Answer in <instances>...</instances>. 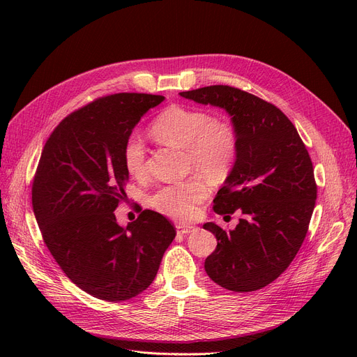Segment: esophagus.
I'll use <instances>...</instances> for the list:
<instances>
[{"instance_id": "1", "label": "esophagus", "mask_w": 357, "mask_h": 357, "mask_svg": "<svg viewBox=\"0 0 357 357\" xmlns=\"http://www.w3.org/2000/svg\"><path fill=\"white\" fill-rule=\"evenodd\" d=\"M194 230H195V227H192V226H181V224H178V226H176V231L181 236H186V234L194 231Z\"/></svg>"}]
</instances>
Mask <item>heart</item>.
I'll list each match as a JSON object with an SVG mask.
<instances>
[{
  "label": "heart",
  "mask_w": 357,
  "mask_h": 357,
  "mask_svg": "<svg viewBox=\"0 0 357 357\" xmlns=\"http://www.w3.org/2000/svg\"><path fill=\"white\" fill-rule=\"evenodd\" d=\"M152 135L160 143L186 150L190 171L213 181L226 179L236 165L238 137L229 121L215 120L210 112L194 108L169 107L152 123ZM123 165L127 174L142 178L146 174V149L139 136L131 135L123 146ZM210 195V186L201 175L178 183L165 185L150 197L152 207L178 221L195 217L198 205Z\"/></svg>",
  "instance_id": "obj_1"
}]
</instances>
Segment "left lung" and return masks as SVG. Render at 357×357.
I'll list each match as a JSON object with an SVG mask.
<instances>
[{"instance_id":"left-lung-1","label":"left lung","mask_w":357,"mask_h":357,"mask_svg":"<svg viewBox=\"0 0 357 357\" xmlns=\"http://www.w3.org/2000/svg\"><path fill=\"white\" fill-rule=\"evenodd\" d=\"M179 96L226 109L238 137L236 165L213 210L243 217L230 231L204 224L217 237L205 272L234 292L264 288L287 271L308 231L317 199L308 150L284 112L253 93L211 85Z\"/></svg>"}]
</instances>
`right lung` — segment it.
Instances as JSON below:
<instances>
[{
  "label": "right lung",
  "mask_w": 357,
  "mask_h": 357,
  "mask_svg": "<svg viewBox=\"0 0 357 357\" xmlns=\"http://www.w3.org/2000/svg\"><path fill=\"white\" fill-rule=\"evenodd\" d=\"M165 97L121 92L70 112L47 139L31 201L53 259L89 295L120 303L143 292L176 236L162 214L143 210L127 227L116 208L126 199L123 146L143 114Z\"/></svg>",
  "instance_id": "add662e5"
}]
</instances>
